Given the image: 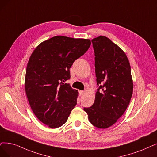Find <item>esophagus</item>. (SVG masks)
<instances>
[{
	"instance_id": "34e87169",
	"label": "esophagus",
	"mask_w": 157,
	"mask_h": 157,
	"mask_svg": "<svg viewBox=\"0 0 157 157\" xmlns=\"http://www.w3.org/2000/svg\"><path fill=\"white\" fill-rule=\"evenodd\" d=\"M83 94H84V91H83V90H79V96H82Z\"/></svg>"
}]
</instances>
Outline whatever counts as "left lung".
I'll use <instances>...</instances> for the list:
<instances>
[{
    "mask_svg": "<svg viewBox=\"0 0 157 157\" xmlns=\"http://www.w3.org/2000/svg\"><path fill=\"white\" fill-rule=\"evenodd\" d=\"M99 86L91 107L84 108L90 122L100 129L114 124L126 111L133 91L129 61L125 52L107 37L92 40Z\"/></svg>",
    "mask_w": 157,
    "mask_h": 157,
    "instance_id": "left-lung-1",
    "label": "left lung"
}]
</instances>
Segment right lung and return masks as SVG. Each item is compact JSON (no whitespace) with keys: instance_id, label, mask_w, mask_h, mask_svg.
Listing matches in <instances>:
<instances>
[{"instance_id":"obj_1","label":"right lung","mask_w":157,"mask_h":157,"mask_svg":"<svg viewBox=\"0 0 157 157\" xmlns=\"http://www.w3.org/2000/svg\"><path fill=\"white\" fill-rule=\"evenodd\" d=\"M90 39L57 36L40 43L29 59L25 86L34 114L52 129L65 124L78 92L66 83L70 68L90 46Z\"/></svg>"}]
</instances>
